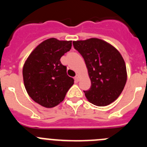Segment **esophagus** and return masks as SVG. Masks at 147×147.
I'll use <instances>...</instances> for the list:
<instances>
[{"mask_svg": "<svg viewBox=\"0 0 147 147\" xmlns=\"http://www.w3.org/2000/svg\"><path fill=\"white\" fill-rule=\"evenodd\" d=\"M74 80H75V82H79V80H80V76H79V75H76V76L74 77Z\"/></svg>", "mask_w": 147, "mask_h": 147, "instance_id": "34e87169", "label": "esophagus"}]
</instances>
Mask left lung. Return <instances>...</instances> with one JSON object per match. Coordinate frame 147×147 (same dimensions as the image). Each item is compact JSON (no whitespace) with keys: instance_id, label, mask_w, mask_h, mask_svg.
I'll return each instance as SVG.
<instances>
[{"instance_id":"left-lung-1","label":"left lung","mask_w":147,"mask_h":147,"mask_svg":"<svg viewBox=\"0 0 147 147\" xmlns=\"http://www.w3.org/2000/svg\"><path fill=\"white\" fill-rule=\"evenodd\" d=\"M73 45L88 67L91 86L84 93L88 101L100 107L113 102L127 82L125 62L119 51L97 38L74 41Z\"/></svg>"}]
</instances>
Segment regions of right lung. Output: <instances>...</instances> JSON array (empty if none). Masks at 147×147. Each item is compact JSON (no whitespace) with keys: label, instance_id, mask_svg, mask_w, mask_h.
Returning a JSON list of instances; mask_svg holds the SVG:
<instances>
[{"label":"right lung","instance_id":"right-lung-1","mask_svg":"<svg viewBox=\"0 0 147 147\" xmlns=\"http://www.w3.org/2000/svg\"><path fill=\"white\" fill-rule=\"evenodd\" d=\"M72 41L56 38L37 45L23 68L24 85L29 96L45 107H54L64 100L74 79L67 74V67L60 58L71 49Z\"/></svg>","mask_w":147,"mask_h":147}]
</instances>
